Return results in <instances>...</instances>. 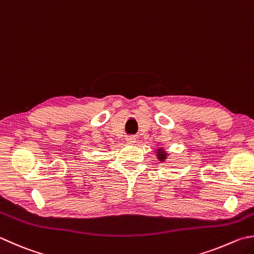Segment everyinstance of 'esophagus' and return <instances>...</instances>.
Wrapping results in <instances>:
<instances>
[{
    "mask_svg": "<svg viewBox=\"0 0 254 254\" xmlns=\"http://www.w3.org/2000/svg\"><path fill=\"white\" fill-rule=\"evenodd\" d=\"M126 141H127L128 143H135V142H136V138L133 137V136H128V137L126 138Z\"/></svg>",
    "mask_w": 254,
    "mask_h": 254,
    "instance_id": "34e87169",
    "label": "esophagus"
}]
</instances>
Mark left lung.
<instances>
[{
	"label": "left lung",
	"instance_id": "1",
	"mask_svg": "<svg viewBox=\"0 0 254 254\" xmlns=\"http://www.w3.org/2000/svg\"><path fill=\"white\" fill-rule=\"evenodd\" d=\"M157 157L160 161H164L167 159V152H165V150L160 148V149L157 150Z\"/></svg>",
	"mask_w": 254,
	"mask_h": 254
}]
</instances>
